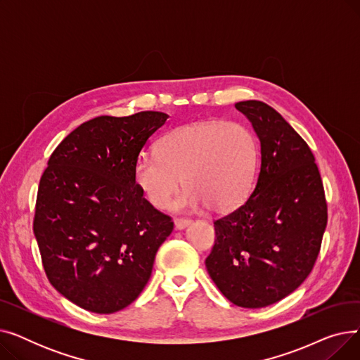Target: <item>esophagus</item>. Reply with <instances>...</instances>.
I'll use <instances>...</instances> for the list:
<instances>
[{"mask_svg":"<svg viewBox=\"0 0 360 360\" xmlns=\"http://www.w3.org/2000/svg\"><path fill=\"white\" fill-rule=\"evenodd\" d=\"M193 223L191 219H175V229L176 231H182L185 228H188Z\"/></svg>","mask_w":360,"mask_h":360,"instance_id":"1","label":"esophagus"}]
</instances>
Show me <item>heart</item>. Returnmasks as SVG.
I'll return each mask as SVG.
<instances>
[{"mask_svg":"<svg viewBox=\"0 0 360 360\" xmlns=\"http://www.w3.org/2000/svg\"><path fill=\"white\" fill-rule=\"evenodd\" d=\"M258 143L239 122L205 121L175 128L159 143V155L144 153L134 166V181L156 209L172 202L175 212L236 209L254 186Z\"/></svg>","mask_w":360,"mask_h":360,"instance_id":"obj_1","label":"heart"}]
</instances>
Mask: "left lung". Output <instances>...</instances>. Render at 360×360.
I'll use <instances>...</instances> for the list:
<instances>
[{
  "label": "left lung",
  "instance_id": "8db88e82",
  "mask_svg": "<svg viewBox=\"0 0 360 360\" xmlns=\"http://www.w3.org/2000/svg\"><path fill=\"white\" fill-rule=\"evenodd\" d=\"M251 122L261 158L252 194L214 221L205 267L232 304L264 308L309 276L327 226L324 186L311 148L280 113L259 101L235 105Z\"/></svg>",
  "mask_w": 360,
  "mask_h": 360
}]
</instances>
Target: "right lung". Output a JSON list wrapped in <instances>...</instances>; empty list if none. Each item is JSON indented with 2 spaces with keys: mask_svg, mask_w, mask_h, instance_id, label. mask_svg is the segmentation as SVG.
Returning <instances> with one entry per match:
<instances>
[{
  "mask_svg": "<svg viewBox=\"0 0 360 360\" xmlns=\"http://www.w3.org/2000/svg\"><path fill=\"white\" fill-rule=\"evenodd\" d=\"M167 118L153 110L98 117L49 158L33 232L51 285L86 311L113 314L132 304L174 231L134 181L141 150Z\"/></svg>",
  "mask_w": 360,
  "mask_h": 360,
  "instance_id": "add662e5",
  "label": "right lung"
}]
</instances>
